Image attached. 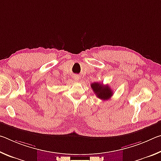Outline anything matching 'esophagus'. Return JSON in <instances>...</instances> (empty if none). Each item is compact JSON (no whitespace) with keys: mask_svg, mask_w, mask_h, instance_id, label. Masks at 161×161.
<instances>
[{"mask_svg":"<svg viewBox=\"0 0 161 161\" xmlns=\"http://www.w3.org/2000/svg\"><path fill=\"white\" fill-rule=\"evenodd\" d=\"M73 79H74L75 81H79L80 80V76H78V75H75L74 77H73Z\"/></svg>","mask_w":161,"mask_h":161,"instance_id":"34e87169","label":"esophagus"}]
</instances>
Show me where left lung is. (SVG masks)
Segmentation results:
<instances>
[{
  "label": "left lung",
  "instance_id": "1",
  "mask_svg": "<svg viewBox=\"0 0 161 161\" xmlns=\"http://www.w3.org/2000/svg\"><path fill=\"white\" fill-rule=\"evenodd\" d=\"M92 89L97 97L102 100L109 99L113 95V92L108 85L103 86L102 84L99 82H94L91 84Z\"/></svg>",
  "mask_w": 161,
  "mask_h": 161
}]
</instances>
